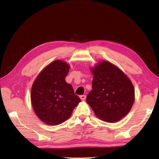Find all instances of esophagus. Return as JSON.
I'll list each match as a JSON object with an SVG mask.
<instances>
[{
    "mask_svg": "<svg viewBox=\"0 0 159 159\" xmlns=\"http://www.w3.org/2000/svg\"><path fill=\"white\" fill-rule=\"evenodd\" d=\"M80 98L81 99V100H85V98H86V96L85 95H80Z\"/></svg>",
    "mask_w": 159,
    "mask_h": 159,
    "instance_id": "obj_1",
    "label": "esophagus"
}]
</instances>
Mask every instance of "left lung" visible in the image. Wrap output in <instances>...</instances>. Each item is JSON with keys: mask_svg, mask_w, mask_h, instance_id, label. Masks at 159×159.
<instances>
[{"mask_svg": "<svg viewBox=\"0 0 159 159\" xmlns=\"http://www.w3.org/2000/svg\"><path fill=\"white\" fill-rule=\"evenodd\" d=\"M93 90L86 102L95 115L106 122H116L125 116L133 106L134 90L122 71L107 61L92 70Z\"/></svg>", "mask_w": 159, "mask_h": 159, "instance_id": "left-lung-1", "label": "left lung"}]
</instances>
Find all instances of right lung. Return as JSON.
Segmentation results:
<instances>
[{
	"mask_svg": "<svg viewBox=\"0 0 159 159\" xmlns=\"http://www.w3.org/2000/svg\"><path fill=\"white\" fill-rule=\"evenodd\" d=\"M69 71L68 64L54 61L39 74L32 85V107L37 116L48 125L65 121L80 102L72 85L65 81Z\"/></svg>",
	"mask_w": 159,
	"mask_h": 159,
	"instance_id": "add662e5",
	"label": "right lung"
}]
</instances>
